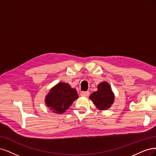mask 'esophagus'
<instances>
[{"label": "esophagus", "mask_w": 156, "mask_h": 156, "mask_svg": "<svg viewBox=\"0 0 156 156\" xmlns=\"http://www.w3.org/2000/svg\"><path fill=\"white\" fill-rule=\"evenodd\" d=\"M80 95H81L82 97H88L89 95V91H83V92H82L81 93H80Z\"/></svg>", "instance_id": "esophagus-1"}]
</instances>
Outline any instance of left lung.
<instances>
[{"instance_id":"left-lung-1","label":"left lung","mask_w":156,"mask_h":156,"mask_svg":"<svg viewBox=\"0 0 156 156\" xmlns=\"http://www.w3.org/2000/svg\"><path fill=\"white\" fill-rule=\"evenodd\" d=\"M98 90L90 95V99L99 110H105L112 106L114 102L115 96L106 82H103L98 85Z\"/></svg>"}]
</instances>
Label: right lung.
<instances>
[{"mask_svg": "<svg viewBox=\"0 0 156 156\" xmlns=\"http://www.w3.org/2000/svg\"><path fill=\"white\" fill-rule=\"evenodd\" d=\"M78 98L76 90L64 82L53 87L45 98V103L52 112L62 114Z\"/></svg>", "mask_w": 156, "mask_h": 156, "instance_id": "1", "label": "right lung"}]
</instances>
